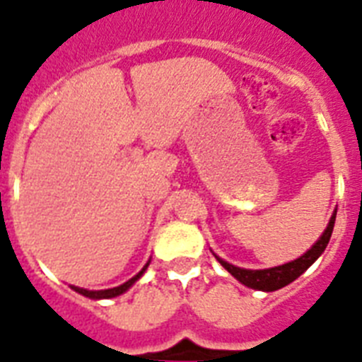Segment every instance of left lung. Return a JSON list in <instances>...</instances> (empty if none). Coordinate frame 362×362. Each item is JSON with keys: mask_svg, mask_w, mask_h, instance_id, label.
<instances>
[{"mask_svg": "<svg viewBox=\"0 0 362 362\" xmlns=\"http://www.w3.org/2000/svg\"><path fill=\"white\" fill-rule=\"evenodd\" d=\"M335 218H337V209L333 211L329 218V223L327 228L324 229V233L320 235V238L310 246V250H307L305 253L298 259L291 262H285L281 267H274V268H264V270H247V268L235 267L231 262L223 261L222 257H218L216 253H213L216 257V261L222 264L226 270L231 274L237 281H240L242 285H246L247 288H253V291H262V292H274L279 291L283 286L291 285L294 279L303 274L307 268L313 264V262L318 259V257L324 253V250L329 244L331 233H333V228H335Z\"/></svg>", "mask_w": 362, "mask_h": 362, "instance_id": "obj_1", "label": "left lung"}]
</instances>
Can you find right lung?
I'll use <instances>...</instances> for the list:
<instances>
[{"instance_id":"obj_1","label":"right lung","mask_w":362,"mask_h":362,"mask_svg":"<svg viewBox=\"0 0 362 362\" xmlns=\"http://www.w3.org/2000/svg\"><path fill=\"white\" fill-rule=\"evenodd\" d=\"M149 262H151V261L146 262L144 268H142V270H140L136 276L131 277L129 281H125L124 285H120V286H115V288H105V291H86V288H81V286H76V285H70V286L77 292V294L85 296V298H90V300H109V298H116V296H120V294H124V292L129 291L131 286L139 281L140 277L144 276V272L148 270Z\"/></svg>"}]
</instances>
